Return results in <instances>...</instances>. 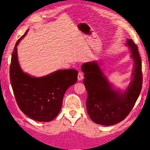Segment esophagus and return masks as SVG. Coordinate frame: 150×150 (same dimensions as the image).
Returning a JSON list of instances; mask_svg holds the SVG:
<instances>
[{"instance_id": "obj_1", "label": "esophagus", "mask_w": 150, "mask_h": 150, "mask_svg": "<svg viewBox=\"0 0 150 150\" xmlns=\"http://www.w3.org/2000/svg\"><path fill=\"white\" fill-rule=\"evenodd\" d=\"M83 78H84V75H83V73L79 72V73H78V76H77L78 81H81V80H83Z\"/></svg>"}]
</instances>
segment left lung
Wrapping results in <instances>:
<instances>
[{"mask_svg":"<svg viewBox=\"0 0 150 150\" xmlns=\"http://www.w3.org/2000/svg\"><path fill=\"white\" fill-rule=\"evenodd\" d=\"M126 45L130 49L134 63L133 79L124 92L113 88L97 62L81 66L87 91V112L96 124L112 125L122 122L131 112L141 92L142 62L138 47L131 39H127Z\"/></svg>","mask_w":150,"mask_h":150,"instance_id":"left-lung-1","label":"left lung"}]
</instances>
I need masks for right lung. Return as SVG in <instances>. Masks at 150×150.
<instances>
[{
	"mask_svg": "<svg viewBox=\"0 0 150 150\" xmlns=\"http://www.w3.org/2000/svg\"><path fill=\"white\" fill-rule=\"evenodd\" d=\"M28 30L17 40L11 56L10 83L21 110L38 122H50L60 112L64 93L77 81L74 69L57 70L41 77H34L23 71L17 57V47Z\"/></svg>",
	"mask_w": 150,
	"mask_h": 150,
	"instance_id": "add662e5",
	"label": "right lung"
}]
</instances>
